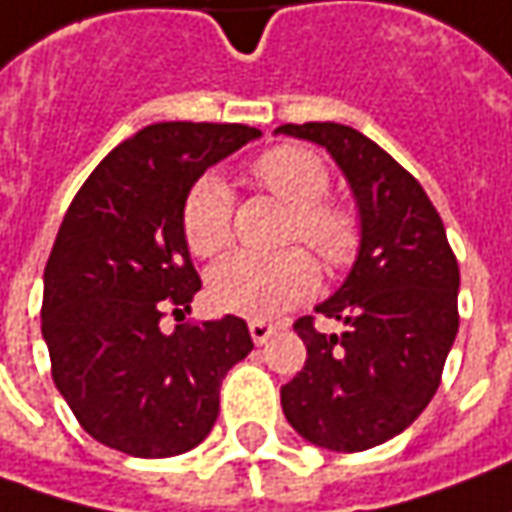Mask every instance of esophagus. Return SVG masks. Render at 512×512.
Masks as SVG:
<instances>
[{
    "label": "esophagus",
    "instance_id": "1",
    "mask_svg": "<svg viewBox=\"0 0 512 512\" xmlns=\"http://www.w3.org/2000/svg\"><path fill=\"white\" fill-rule=\"evenodd\" d=\"M249 334H252L255 345H263V343H269V337L274 334V326L263 323V320H252V323H249Z\"/></svg>",
    "mask_w": 512,
    "mask_h": 512
}]
</instances>
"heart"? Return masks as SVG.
I'll return each instance as SVG.
<instances>
[{
	"mask_svg": "<svg viewBox=\"0 0 512 512\" xmlns=\"http://www.w3.org/2000/svg\"><path fill=\"white\" fill-rule=\"evenodd\" d=\"M257 184L291 206V238L309 243L331 266H345L357 255V218L340 203L323 201L331 186L326 164L303 147H274L255 161ZM232 189L218 175H203L186 195L181 229L189 252L212 257L232 240ZM317 263L303 249L277 255H238L221 260L209 272V300L215 309L249 320H272L303 303L317 289Z\"/></svg>",
	"mask_w": 512,
	"mask_h": 512,
	"instance_id": "heart-1",
	"label": "heart"
}]
</instances>
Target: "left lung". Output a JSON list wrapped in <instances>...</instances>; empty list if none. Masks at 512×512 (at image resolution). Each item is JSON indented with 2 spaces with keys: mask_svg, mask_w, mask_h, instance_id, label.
Here are the masks:
<instances>
[{
  "mask_svg": "<svg viewBox=\"0 0 512 512\" xmlns=\"http://www.w3.org/2000/svg\"><path fill=\"white\" fill-rule=\"evenodd\" d=\"M334 158L360 215V249L343 286L294 331L306 365L280 388L289 425L306 442L357 453L402 433L428 408L459 331V263L431 198L411 172L357 130L334 121L283 124Z\"/></svg>",
  "mask_w": 512,
  "mask_h": 512,
  "instance_id": "left-lung-1",
  "label": "left lung"
}]
</instances>
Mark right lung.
Segmentation results:
<instances>
[{"mask_svg": "<svg viewBox=\"0 0 512 512\" xmlns=\"http://www.w3.org/2000/svg\"><path fill=\"white\" fill-rule=\"evenodd\" d=\"M255 138L243 124L144 127L93 169L64 215L45 266L42 337L59 394L107 448L164 459L201 445L223 377L255 348L235 314L161 331L164 309L201 291L181 229L186 195Z\"/></svg>", "mask_w": 512, "mask_h": 512, "instance_id": "1", "label": "right lung"}]
</instances>
